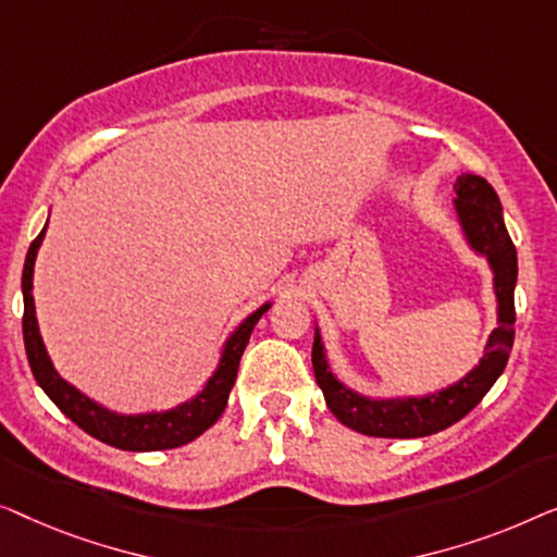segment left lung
I'll return each mask as SVG.
<instances>
[{
  "instance_id": "left-lung-1",
  "label": "left lung",
  "mask_w": 557,
  "mask_h": 557,
  "mask_svg": "<svg viewBox=\"0 0 557 557\" xmlns=\"http://www.w3.org/2000/svg\"><path fill=\"white\" fill-rule=\"evenodd\" d=\"M461 230L469 245L484 255L495 270V289L499 302V325L492 331L484 358L467 379L438 391L426 398H406V401H371L348 391L327 371L323 343L315 333L312 343V371L318 386L323 388L327 409L341 424L354 432L386 438H417L442 432L465 419L484 394L495 386L499 373L505 371L515 343V282H517V252L507 234L503 219V203L495 189L482 176L461 174L454 184Z\"/></svg>"
}]
</instances>
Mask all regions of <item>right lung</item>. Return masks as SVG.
<instances>
[{
    "mask_svg": "<svg viewBox=\"0 0 557 557\" xmlns=\"http://www.w3.org/2000/svg\"><path fill=\"white\" fill-rule=\"evenodd\" d=\"M45 230L37 234V239L29 245L25 270H22V295H25V315H22V333H25V350L29 368H33L35 381L40 383L42 391L52 398L54 406L65 413L70 421H75L83 432L96 436L98 442L111 444L115 449L125 451H159V449H176V446L189 444L201 436L226 409V398L237 379L239 358L245 354L249 335H252L257 320L262 312L270 310V305H262L260 310L252 312L245 323H242L226 343L224 356L219 360L216 373L211 375L207 388L197 398L178 406L166 413H140V417H119L103 406L92 404L88 396L70 386L54 371L47 350L42 346L40 331H37L35 318V297H33V272L35 257L42 245Z\"/></svg>",
    "mask_w": 557,
    "mask_h": 557,
    "instance_id": "add662e5",
    "label": "right lung"
}]
</instances>
